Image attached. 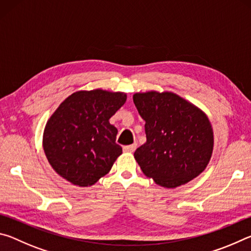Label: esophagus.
I'll list each match as a JSON object with an SVG mask.
<instances>
[{
  "label": "esophagus",
  "instance_id": "34e87169",
  "mask_svg": "<svg viewBox=\"0 0 251 251\" xmlns=\"http://www.w3.org/2000/svg\"><path fill=\"white\" fill-rule=\"evenodd\" d=\"M136 147H137V144L134 143V144H131V145L124 146L123 147V150H124V151H126V152H133L136 150Z\"/></svg>",
  "mask_w": 251,
  "mask_h": 251
}]
</instances>
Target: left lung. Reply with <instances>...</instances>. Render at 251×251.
<instances>
[{"label": "left lung", "mask_w": 251, "mask_h": 251, "mask_svg": "<svg viewBox=\"0 0 251 251\" xmlns=\"http://www.w3.org/2000/svg\"><path fill=\"white\" fill-rule=\"evenodd\" d=\"M133 100L146 123L147 138L134 157L147 177L176 188L205 171L214 133L202 110L171 92L136 93Z\"/></svg>", "instance_id": "8db88e82"}]
</instances>
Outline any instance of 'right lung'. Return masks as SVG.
Instances as JSON below:
<instances>
[{
    "instance_id": "1",
    "label": "right lung",
    "mask_w": 251,
    "mask_h": 251,
    "mask_svg": "<svg viewBox=\"0 0 251 251\" xmlns=\"http://www.w3.org/2000/svg\"><path fill=\"white\" fill-rule=\"evenodd\" d=\"M126 94L103 90L73 93L46 123L43 148L59 176L80 187L105 176L122 154L117 128L109 118L126 101Z\"/></svg>"
}]
</instances>
